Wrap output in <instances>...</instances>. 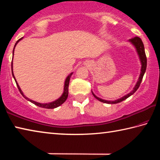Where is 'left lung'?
Segmentation results:
<instances>
[{"instance_id":"left-lung-1","label":"left lung","mask_w":160,"mask_h":160,"mask_svg":"<svg viewBox=\"0 0 160 160\" xmlns=\"http://www.w3.org/2000/svg\"><path fill=\"white\" fill-rule=\"evenodd\" d=\"M130 42H131L132 44L135 46V48H136V50L138 51V55H139L140 61H141V64H142L141 72H140V75L138 81V82L136 83V85H135V88H133V90H132V92H130L129 94H126V96L123 97L122 98L118 99L117 100H116V101H107V100L102 99H100V98H99V97H97V96L94 95V93L92 92L94 97H95L96 99H98L99 101L102 102H104V103H107V104H117V103H119V102L123 101V100H125L127 98H128V97L130 96H131L132 94H133L140 87V83H141V82H142L143 75H144L145 72L146 68H147V57H146V55H145L144 45H143V43H142V40H141V39H140V38L138 37H135L134 38H132V39H130Z\"/></svg>"}]
</instances>
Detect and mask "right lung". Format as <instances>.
Here are the masks:
<instances>
[{
    "mask_svg": "<svg viewBox=\"0 0 160 160\" xmlns=\"http://www.w3.org/2000/svg\"><path fill=\"white\" fill-rule=\"evenodd\" d=\"M22 39V37L20 38V39H19V40H18L17 42L15 43V47H14V48H13L12 53H14V49H15V46L17 45V44L18 43V42L20 41V40H21ZM11 68H12V76H13V78H14V79H15V82H16V84H17V86H18V88L19 91H20V92L21 93L22 95L24 97H25V98L26 99H28V101L31 102L32 103H33L34 104L37 105V106H38V107H42V108H45V109H54V108H56V107H59V106H61V105L62 104H63V103H64L65 102H66V99H67V98H68V86H69L70 78V77H71V75H72V73H70V74L68 75V76L67 77L66 81H65L64 91H63V94H62V95H61V97H60V98L58 99L57 100H56V101L53 102L48 103V104H41V103H38V102H34V101H32V100L28 99V97H25V95H24V94L22 93V92L21 89L20 88V87H19V85H18V82H17V81H16V80H15V76H14V75H13V72H12V63H11Z\"/></svg>",
    "mask_w": 160,
    "mask_h": 160,
    "instance_id": "1",
    "label": "right lung"
}]
</instances>
